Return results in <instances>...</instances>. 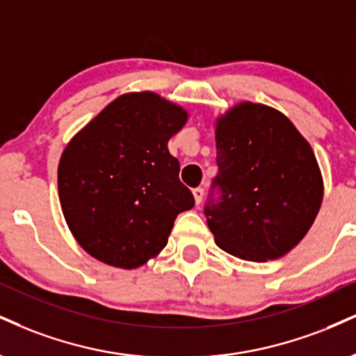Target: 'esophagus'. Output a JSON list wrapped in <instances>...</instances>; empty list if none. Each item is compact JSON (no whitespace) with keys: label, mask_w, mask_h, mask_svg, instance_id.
Segmentation results:
<instances>
[{"label":"esophagus","mask_w":356,"mask_h":356,"mask_svg":"<svg viewBox=\"0 0 356 356\" xmlns=\"http://www.w3.org/2000/svg\"><path fill=\"white\" fill-rule=\"evenodd\" d=\"M192 194H194V200H195V205H200L204 199V189H200V187H197V189L192 191Z\"/></svg>","instance_id":"34e87169"}]
</instances>
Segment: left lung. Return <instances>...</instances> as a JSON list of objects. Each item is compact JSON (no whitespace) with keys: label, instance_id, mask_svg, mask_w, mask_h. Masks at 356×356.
<instances>
[{"label":"left lung","instance_id":"left-lung-1","mask_svg":"<svg viewBox=\"0 0 356 356\" xmlns=\"http://www.w3.org/2000/svg\"><path fill=\"white\" fill-rule=\"evenodd\" d=\"M216 147L222 202L205 211L213 241L250 262L289 254L322 207L312 145L280 111L242 101L216 119Z\"/></svg>","mask_w":356,"mask_h":356}]
</instances>
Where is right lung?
Wrapping results in <instances>:
<instances>
[{
    "mask_svg": "<svg viewBox=\"0 0 356 356\" xmlns=\"http://www.w3.org/2000/svg\"><path fill=\"white\" fill-rule=\"evenodd\" d=\"M187 119L189 111L157 92H126L72 136L59 159L58 194L84 252L124 270L161 254L175 217L194 207L167 147Z\"/></svg>",
    "mask_w": 356,
    "mask_h": 356,
    "instance_id": "right-lung-1",
    "label": "right lung"
}]
</instances>
